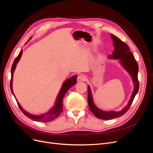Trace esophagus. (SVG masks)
<instances>
[{
    "instance_id": "esophagus-1",
    "label": "esophagus",
    "mask_w": 153,
    "mask_h": 153,
    "mask_svg": "<svg viewBox=\"0 0 153 153\" xmlns=\"http://www.w3.org/2000/svg\"><path fill=\"white\" fill-rule=\"evenodd\" d=\"M86 80V76L84 75H80L78 76L77 78V82H80L82 81H85Z\"/></svg>"
}]
</instances>
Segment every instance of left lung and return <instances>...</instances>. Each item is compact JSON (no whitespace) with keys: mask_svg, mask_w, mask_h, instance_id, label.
Wrapping results in <instances>:
<instances>
[{"mask_svg":"<svg viewBox=\"0 0 153 153\" xmlns=\"http://www.w3.org/2000/svg\"><path fill=\"white\" fill-rule=\"evenodd\" d=\"M110 36L113 40L114 50L113 51L112 55H110L109 57L119 59V61L122 64V66L129 73V75L132 78L134 84V89L128 105L122 110L118 111V112H115V111L106 112V111H103L98 108L94 105L93 99H92L91 88L89 86H88V104H89V110L97 118L103 120H110L119 117L124 114H126L130 107L138 91V89H139V83H138V65L136 62L135 57H134V55L130 52L128 46L126 43L118 38L117 36L112 34Z\"/></svg>","mask_w":153,"mask_h":153,"instance_id":"1","label":"left lung"}]
</instances>
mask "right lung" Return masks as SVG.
<instances>
[{
  "instance_id": "1",
  "label": "right lung",
  "mask_w": 153,
  "mask_h": 153,
  "mask_svg": "<svg viewBox=\"0 0 153 153\" xmlns=\"http://www.w3.org/2000/svg\"><path fill=\"white\" fill-rule=\"evenodd\" d=\"M22 52L23 51L22 50L20 51V52L19 53V54H18L17 57L15 59V61H14L12 67H11V82H10V88H11V92L13 95H14V93L13 91V87H12L13 73L15 69L16 64L18 63V61H19V60L22 56ZM76 78H77L76 75L73 76L72 77L69 78V79H68L67 80H66L63 83L61 89V90H60L59 93L57 97L56 101H55V105L47 113L43 114H41V115H33V114H29L22 108V106L20 105L19 103H18L17 100H16V102L18 103V106H19L20 109L22 110V112L24 113V114L25 115V116H27V117H29V119H30L32 120H34V121H39V122H43V123H48V122L52 121H53V120L57 118L59 116V115L61 114V112H62V108H63L62 101H63L64 97L68 91L70 89L71 87H73L74 85L76 84ZM14 96H15V95H14ZM15 99H16V98H15Z\"/></svg>"
}]
</instances>
